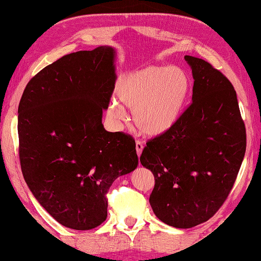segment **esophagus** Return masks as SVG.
<instances>
[{"instance_id":"1","label":"esophagus","mask_w":261,"mask_h":261,"mask_svg":"<svg viewBox=\"0 0 261 261\" xmlns=\"http://www.w3.org/2000/svg\"><path fill=\"white\" fill-rule=\"evenodd\" d=\"M143 147H144V145H143V143L141 141L136 142V151H137L138 155H141L142 151H143Z\"/></svg>"}]
</instances>
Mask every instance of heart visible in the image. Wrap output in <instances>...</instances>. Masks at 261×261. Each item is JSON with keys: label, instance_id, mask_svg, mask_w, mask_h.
Masks as SVG:
<instances>
[{"label": "heart", "instance_id": "obj_1", "mask_svg": "<svg viewBox=\"0 0 261 261\" xmlns=\"http://www.w3.org/2000/svg\"><path fill=\"white\" fill-rule=\"evenodd\" d=\"M190 80L184 70L170 65H150L123 77L117 85L120 103L134 110L137 129L158 136L176 125L190 93ZM111 117L125 120L126 112L118 102L109 107Z\"/></svg>", "mask_w": 261, "mask_h": 261}]
</instances>
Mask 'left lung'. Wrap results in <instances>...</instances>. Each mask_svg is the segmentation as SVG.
I'll use <instances>...</instances> for the list:
<instances>
[{"label":"left lung","mask_w":261,"mask_h":261,"mask_svg":"<svg viewBox=\"0 0 261 261\" xmlns=\"http://www.w3.org/2000/svg\"><path fill=\"white\" fill-rule=\"evenodd\" d=\"M185 60L194 80L192 102L176 125L146 142L139 158L154 177L149 199L154 215L178 228L216 215L246 151V129L231 82L201 58Z\"/></svg>","instance_id":"obj_1"}]
</instances>
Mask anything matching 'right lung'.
I'll use <instances>...</instances> for the list:
<instances>
[{
  "instance_id": "add662e5",
  "label": "right lung",
  "mask_w": 261,
  "mask_h": 261,
  "mask_svg": "<svg viewBox=\"0 0 261 261\" xmlns=\"http://www.w3.org/2000/svg\"><path fill=\"white\" fill-rule=\"evenodd\" d=\"M115 50L69 54L29 81L18 104V155L30 191L58 223L91 230L108 216L107 193L138 165L136 142L108 132Z\"/></svg>"
}]
</instances>
